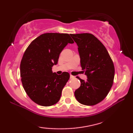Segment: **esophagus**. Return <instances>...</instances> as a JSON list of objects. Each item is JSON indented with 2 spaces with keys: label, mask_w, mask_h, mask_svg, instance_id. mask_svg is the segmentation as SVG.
I'll list each match as a JSON object with an SVG mask.
<instances>
[{
  "label": "esophagus",
  "mask_w": 133,
  "mask_h": 133,
  "mask_svg": "<svg viewBox=\"0 0 133 133\" xmlns=\"http://www.w3.org/2000/svg\"><path fill=\"white\" fill-rule=\"evenodd\" d=\"M75 77H74V76L72 75H70V79H73V78H74Z\"/></svg>",
  "instance_id": "obj_1"
}]
</instances>
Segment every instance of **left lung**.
<instances>
[{
    "mask_svg": "<svg viewBox=\"0 0 133 133\" xmlns=\"http://www.w3.org/2000/svg\"><path fill=\"white\" fill-rule=\"evenodd\" d=\"M78 46L82 69L87 80L77 79L81 87L74 92L79 103L91 106L106 97L113 84L114 66L102 43L90 33L70 34Z\"/></svg>",
    "mask_w": 133,
    "mask_h": 133,
    "instance_id": "8db88e82",
    "label": "left lung"
}]
</instances>
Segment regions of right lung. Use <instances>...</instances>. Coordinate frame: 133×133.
I'll return each mask as SVG.
<instances>
[{
    "label": "right lung",
    "instance_id": "add662e5",
    "mask_svg": "<svg viewBox=\"0 0 133 133\" xmlns=\"http://www.w3.org/2000/svg\"><path fill=\"white\" fill-rule=\"evenodd\" d=\"M70 34L45 33L36 38L25 50L20 66L23 88L37 104L50 107L57 103L70 74L52 72L59 55L68 43H73Z\"/></svg>",
    "mask_w": 133,
    "mask_h": 133
}]
</instances>
